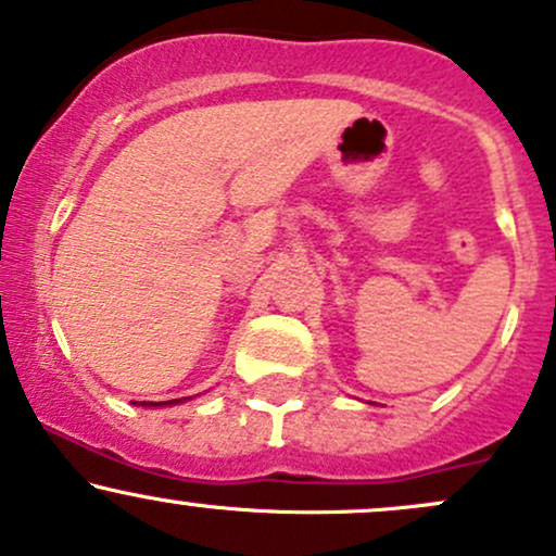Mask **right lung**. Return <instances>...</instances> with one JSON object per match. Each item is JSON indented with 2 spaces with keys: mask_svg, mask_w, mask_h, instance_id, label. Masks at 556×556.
Returning <instances> with one entry per match:
<instances>
[{
  "mask_svg": "<svg viewBox=\"0 0 556 556\" xmlns=\"http://www.w3.org/2000/svg\"><path fill=\"white\" fill-rule=\"evenodd\" d=\"M166 404H179V399H174V401H166ZM142 406H161V404H142Z\"/></svg>",
  "mask_w": 556,
  "mask_h": 556,
  "instance_id": "right-lung-1",
  "label": "right lung"
}]
</instances>
